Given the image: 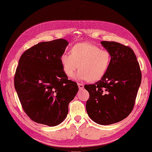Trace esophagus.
I'll return each instance as SVG.
<instances>
[{
	"instance_id": "esophagus-1",
	"label": "esophagus",
	"mask_w": 152,
	"mask_h": 152,
	"mask_svg": "<svg viewBox=\"0 0 152 152\" xmlns=\"http://www.w3.org/2000/svg\"><path fill=\"white\" fill-rule=\"evenodd\" d=\"M78 87L80 89V90H82V89L84 88V85L82 83H78Z\"/></svg>"
}]
</instances>
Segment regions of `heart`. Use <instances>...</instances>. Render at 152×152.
Here are the masks:
<instances>
[{
	"label": "heart",
	"instance_id": "heart-1",
	"mask_svg": "<svg viewBox=\"0 0 152 152\" xmlns=\"http://www.w3.org/2000/svg\"><path fill=\"white\" fill-rule=\"evenodd\" d=\"M112 56L107 50L88 42H81L74 45L71 54L64 53L60 61L64 72L68 77H72L77 69L76 79L87 80L89 82L99 81L105 75L111 63Z\"/></svg>",
	"mask_w": 152,
	"mask_h": 152
}]
</instances>
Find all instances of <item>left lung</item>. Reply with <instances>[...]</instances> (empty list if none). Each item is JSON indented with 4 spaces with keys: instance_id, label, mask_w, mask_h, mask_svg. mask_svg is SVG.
<instances>
[{
    "instance_id": "1",
    "label": "left lung",
    "mask_w": 152,
    "mask_h": 152,
    "mask_svg": "<svg viewBox=\"0 0 152 152\" xmlns=\"http://www.w3.org/2000/svg\"><path fill=\"white\" fill-rule=\"evenodd\" d=\"M101 44L111 54L107 73L101 80L84 87L89 93L86 110L90 118L102 125L123 120L132 111L141 83V72L130 48L115 42Z\"/></svg>"
}]
</instances>
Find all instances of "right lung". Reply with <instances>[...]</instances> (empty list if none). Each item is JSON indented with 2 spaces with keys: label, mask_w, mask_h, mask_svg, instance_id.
Instances as JSON below:
<instances>
[{
  "label": "right lung",
  "mask_w": 152,
  "mask_h": 152,
  "mask_svg": "<svg viewBox=\"0 0 152 152\" xmlns=\"http://www.w3.org/2000/svg\"><path fill=\"white\" fill-rule=\"evenodd\" d=\"M68 44L62 38L38 43L19 60L15 88L26 114L37 123L49 126L60 124L78 91L77 83L68 80L60 61Z\"/></svg>",
  "instance_id": "1"
}]
</instances>
